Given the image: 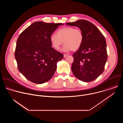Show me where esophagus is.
Segmentation results:
<instances>
[{"label":"esophagus","instance_id":"obj_1","mask_svg":"<svg viewBox=\"0 0 123 123\" xmlns=\"http://www.w3.org/2000/svg\"><path fill=\"white\" fill-rule=\"evenodd\" d=\"M68 55H67V54H64V57H66Z\"/></svg>","mask_w":123,"mask_h":123}]
</instances>
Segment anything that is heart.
<instances>
[{
  "mask_svg": "<svg viewBox=\"0 0 123 123\" xmlns=\"http://www.w3.org/2000/svg\"><path fill=\"white\" fill-rule=\"evenodd\" d=\"M49 39L52 46L56 50L59 49L64 41L65 45L63 50L67 52L71 50H78L82 45L84 36L82 31L79 28L65 27L57 31V34H51Z\"/></svg>",
  "mask_w": 123,
  "mask_h": 123,
  "instance_id": "heart-1",
  "label": "heart"
}]
</instances>
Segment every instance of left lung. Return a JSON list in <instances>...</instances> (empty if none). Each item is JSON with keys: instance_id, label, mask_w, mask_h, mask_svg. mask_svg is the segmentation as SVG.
Listing matches in <instances>:
<instances>
[{"instance_id": "left-lung-1", "label": "left lung", "mask_w": 123, "mask_h": 123, "mask_svg": "<svg viewBox=\"0 0 123 123\" xmlns=\"http://www.w3.org/2000/svg\"><path fill=\"white\" fill-rule=\"evenodd\" d=\"M66 24L78 27L84 36L82 45L73 55V73L83 82L93 81L103 73L107 60L106 39L99 30L87 20L81 19Z\"/></svg>"}]
</instances>
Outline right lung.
<instances>
[{
	"label": "right lung",
	"mask_w": 123,
	"mask_h": 123,
	"mask_svg": "<svg viewBox=\"0 0 123 123\" xmlns=\"http://www.w3.org/2000/svg\"><path fill=\"white\" fill-rule=\"evenodd\" d=\"M62 25L37 21L19 35L14 56L19 71L29 81L43 84L55 74L63 55L51 47L49 37Z\"/></svg>",
	"instance_id": "obj_1"
}]
</instances>
